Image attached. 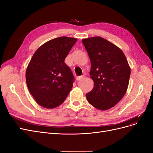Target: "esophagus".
<instances>
[{
  "instance_id": "34e87169",
  "label": "esophagus",
  "mask_w": 153,
  "mask_h": 153,
  "mask_svg": "<svg viewBox=\"0 0 153 153\" xmlns=\"http://www.w3.org/2000/svg\"><path fill=\"white\" fill-rule=\"evenodd\" d=\"M84 76H77L76 77V80L77 81H78V80H82L83 78H84Z\"/></svg>"
}]
</instances>
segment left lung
<instances>
[{"mask_svg":"<svg viewBox=\"0 0 153 153\" xmlns=\"http://www.w3.org/2000/svg\"><path fill=\"white\" fill-rule=\"evenodd\" d=\"M91 60V78L94 85L86 94L91 105L101 110L110 109L124 96L131 70L123 51L101 37L82 39Z\"/></svg>","mask_w":153,"mask_h":153,"instance_id":"obj_1","label":"left lung"}]
</instances>
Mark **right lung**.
Listing matches in <instances>:
<instances>
[{"instance_id": "obj_1", "label": "right lung", "mask_w": 153, "mask_h": 153, "mask_svg": "<svg viewBox=\"0 0 153 153\" xmlns=\"http://www.w3.org/2000/svg\"><path fill=\"white\" fill-rule=\"evenodd\" d=\"M76 38L59 37L43 44L36 51L26 71L30 93L41 106L53 108L62 104L75 81L64 62Z\"/></svg>"}]
</instances>
